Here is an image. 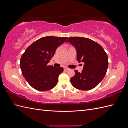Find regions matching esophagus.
Wrapping results in <instances>:
<instances>
[{
	"instance_id": "esophagus-1",
	"label": "esophagus",
	"mask_w": 128,
	"mask_h": 128,
	"mask_svg": "<svg viewBox=\"0 0 128 128\" xmlns=\"http://www.w3.org/2000/svg\"><path fill=\"white\" fill-rule=\"evenodd\" d=\"M64 70H68V69H69L68 67H64Z\"/></svg>"
}]
</instances>
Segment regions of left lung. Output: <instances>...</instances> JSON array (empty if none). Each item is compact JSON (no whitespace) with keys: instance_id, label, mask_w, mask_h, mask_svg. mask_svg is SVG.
<instances>
[{"instance_id":"left-lung-1","label":"left lung","mask_w":128,"mask_h":128,"mask_svg":"<svg viewBox=\"0 0 128 128\" xmlns=\"http://www.w3.org/2000/svg\"><path fill=\"white\" fill-rule=\"evenodd\" d=\"M76 49L77 60L84 63L82 72L75 70L70 78L72 86L80 90H89L101 82L108 69V56L102 46L90 39L71 37L66 41Z\"/></svg>"}]
</instances>
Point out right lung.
<instances>
[{"instance_id": "obj_1", "label": "right lung", "mask_w": 128, "mask_h": 128, "mask_svg": "<svg viewBox=\"0 0 128 128\" xmlns=\"http://www.w3.org/2000/svg\"><path fill=\"white\" fill-rule=\"evenodd\" d=\"M68 37L46 36L30 45L23 54L20 68L23 76L30 86L38 91H48L54 88L62 67L48 66L56 48Z\"/></svg>"}]
</instances>
